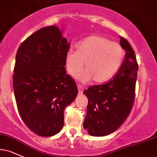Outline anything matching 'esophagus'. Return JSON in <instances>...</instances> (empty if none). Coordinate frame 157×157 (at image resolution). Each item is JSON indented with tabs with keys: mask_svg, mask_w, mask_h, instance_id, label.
Wrapping results in <instances>:
<instances>
[{
	"mask_svg": "<svg viewBox=\"0 0 157 157\" xmlns=\"http://www.w3.org/2000/svg\"><path fill=\"white\" fill-rule=\"evenodd\" d=\"M77 89H78L79 91V94H81L82 93V91H83V87H82V86L78 85V86H77Z\"/></svg>",
	"mask_w": 157,
	"mask_h": 157,
	"instance_id": "esophagus-1",
	"label": "esophagus"
}]
</instances>
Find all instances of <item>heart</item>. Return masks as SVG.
I'll list each match as a JSON object with an SVG mask.
<instances>
[{
  "label": "heart",
  "mask_w": 157,
  "mask_h": 157,
  "mask_svg": "<svg viewBox=\"0 0 157 157\" xmlns=\"http://www.w3.org/2000/svg\"><path fill=\"white\" fill-rule=\"evenodd\" d=\"M125 52L120 44L105 37L92 35L80 41L77 50H69L66 55L67 72L76 77L84 66L81 75L82 82L108 81L118 72L123 61Z\"/></svg>",
  "instance_id": "obj_1"
}]
</instances>
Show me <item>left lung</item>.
Listing matches in <instances>:
<instances>
[{
	"instance_id": "1",
	"label": "left lung",
	"mask_w": 157,
	"mask_h": 157,
	"mask_svg": "<svg viewBox=\"0 0 157 157\" xmlns=\"http://www.w3.org/2000/svg\"><path fill=\"white\" fill-rule=\"evenodd\" d=\"M120 41L125 55L117 74L107 83L91 86L83 91L89 100L83 127L94 136L114 132L128 117L134 104L137 62L127 40L121 37Z\"/></svg>"
}]
</instances>
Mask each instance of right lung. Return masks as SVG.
<instances>
[{
	"label": "right lung",
	"instance_id": "right-lung-1",
	"mask_svg": "<svg viewBox=\"0 0 157 157\" xmlns=\"http://www.w3.org/2000/svg\"><path fill=\"white\" fill-rule=\"evenodd\" d=\"M70 43L58 26L41 28L21 44L15 57L13 88L23 121L41 136L58 134L64 110L77 97V85L66 74Z\"/></svg>",
	"mask_w": 157,
	"mask_h": 157
}]
</instances>
